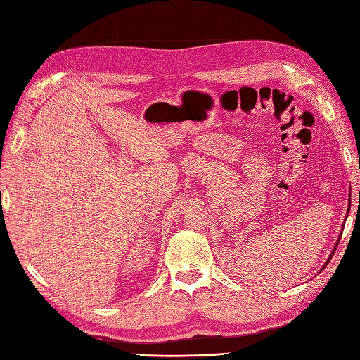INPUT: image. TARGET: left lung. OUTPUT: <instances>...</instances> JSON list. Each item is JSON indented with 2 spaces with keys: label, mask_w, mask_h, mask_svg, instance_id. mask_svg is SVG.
<instances>
[{
  "label": "left lung",
  "mask_w": 360,
  "mask_h": 360,
  "mask_svg": "<svg viewBox=\"0 0 360 360\" xmlns=\"http://www.w3.org/2000/svg\"><path fill=\"white\" fill-rule=\"evenodd\" d=\"M340 238H341V237H340ZM340 238H338V240H336V243H335V246H333V249H332V252H330V255H329V258H328V261H326V263H324V266H323V269H324V267H326V266H328V263H329V261H330V259H332V255H333V254H335V249H336V246H338V243H340ZM323 269H321V270H323Z\"/></svg>",
  "instance_id": "1"
}]
</instances>
